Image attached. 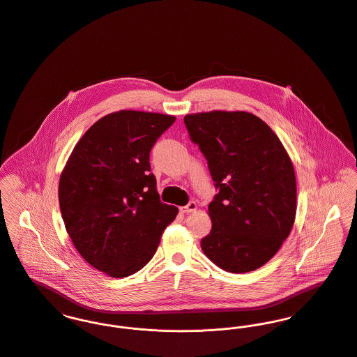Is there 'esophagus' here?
<instances>
[{
	"label": "esophagus",
	"instance_id": "esophagus-1",
	"mask_svg": "<svg viewBox=\"0 0 357 357\" xmlns=\"http://www.w3.org/2000/svg\"><path fill=\"white\" fill-rule=\"evenodd\" d=\"M195 211H197V204H195L194 201H190L186 206H183V208L181 209L182 213H192V212H195Z\"/></svg>",
	"mask_w": 357,
	"mask_h": 357
}]
</instances>
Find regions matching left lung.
<instances>
[{
    "mask_svg": "<svg viewBox=\"0 0 357 357\" xmlns=\"http://www.w3.org/2000/svg\"><path fill=\"white\" fill-rule=\"evenodd\" d=\"M183 121L218 189L208 208L212 229L201 241L202 251L231 273L264 266L296 216V178L284 145L246 111L190 114Z\"/></svg>",
    "mask_w": 357,
    "mask_h": 357,
    "instance_id": "8db88e82",
    "label": "left lung"
}]
</instances>
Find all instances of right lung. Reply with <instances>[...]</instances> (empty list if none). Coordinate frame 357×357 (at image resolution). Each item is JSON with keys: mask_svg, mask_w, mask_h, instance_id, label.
Masks as SVG:
<instances>
[{"mask_svg": "<svg viewBox=\"0 0 357 357\" xmlns=\"http://www.w3.org/2000/svg\"><path fill=\"white\" fill-rule=\"evenodd\" d=\"M175 116L122 110L95 122L76 144L58 188L65 228L82 258L121 278L155 255L178 208L160 201L149 152Z\"/></svg>", "mask_w": 357, "mask_h": 357, "instance_id": "add662e5", "label": "right lung"}]
</instances>
